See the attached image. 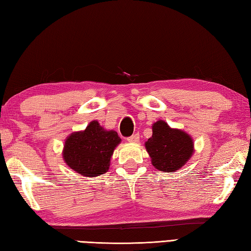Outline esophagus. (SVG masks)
I'll use <instances>...</instances> for the list:
<instances>
[{"mask_svg":"<svg viewBox=\"0 0 251 251\" xmlns=\"http://www.w3.org/2000/svg\"><path fill=\"white\" fill-rule=\"evenodd\" d=\"M126 141L127 142H131V143H136V142L140 141V135H138L137 133H136V134H133V135L127 137Z\"/></svg>","mask_w":251,"mask_h":251,"instance_id":"34e87169","label":"esophagus"}]
</instances>
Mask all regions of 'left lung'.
Listing matches in <instances>:
<instances>
[{
    "instance_id": "8db88e82",
    "label": "left lung",
    "mask_w": 251,
    "mask_h": 251,
    "mask_svg": "<svg viewBox=\"0 0 251 251\" xmlns=\"http://www.w3.org/2000/svg\"><path fill=\"white\" fill-rule=\"evenodd\" d=\"M145 146L154 168L168 173L179 170L193 153L192 138L183 131L171 129L162 120L153 124L152 136Z\"/></svg>"
}]
</instances>
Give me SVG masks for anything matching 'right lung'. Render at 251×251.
<instances>
[{"instance_id": "add662e5", "label": "right lung", "mask_w": 251, "mask_h": 251, "mask_svg": "<svg viewBox=\"0 0 251 251\" xmlns=\"http://www.w3.org/2000/svg\"><path fill=\"white\" fill-rule=\"evenodd\" d=\"M121 138L115 131H106L98 121L85 131L75 132L65 141L63 158L71 169L82 176H100L109 169V161Z\"/></svg>"}]
</instances>
